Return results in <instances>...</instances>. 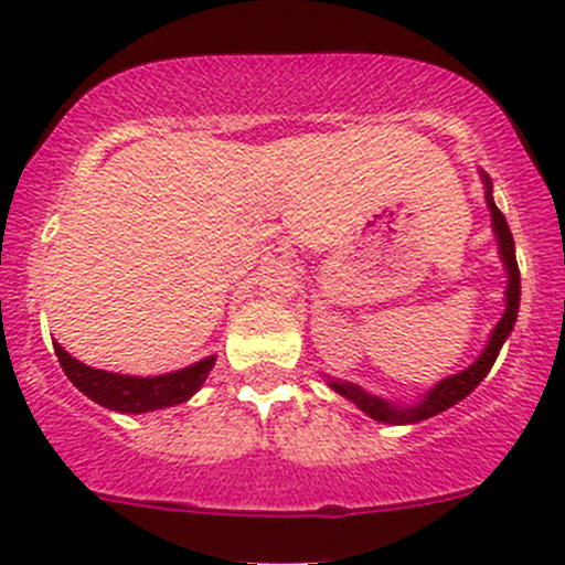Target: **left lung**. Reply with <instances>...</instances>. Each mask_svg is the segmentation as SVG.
Returning <instances> with one entry per match:
<instances>
[{
    "label": "left lung",
    "instance_id": "obj_1",
    "mask_svg": "<svg viewBox=\"0 0 565 565\" xmlns=\"http://www.w3.org/2000/svg\"><path fill=\"white\" fill-rule=\"evenodd\" d=\"M486 181V203H489L491 209V220H494V233H497V242H500V255H502V264H505V271H508V290H505V316L500 318V323L494 327V332H491V340L489 345H486L483 354L475 360V365L467 367V371L456 373V376L445 379V382H439L437 387L431 390V393L426 395V398L420 401L417 406H393L387 404V401L376 398V395H367L362 393L360 387H354V384L349 382H329V387L338 390L343 398L354 401L356 406H360L365 415H371L373 420L379 423H390V426H401V423H420L426 420V417H434L439 415V412H445L448 406L459 404L461 398H467V395L472 393L475 387H478L480 382L486 379V373L491 371V365H494L497 354H500L502 343H505V338L511 334L513 329V321H516V312H519V266H516V253H513V236L511 231H508V222L505 216H502V211L497 209L494 200H491V183L489 178L483 175Z\"/></svg>",
    "mask_w": 565,
    "mask_h": 565
}]
</instances>
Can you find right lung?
Instances as JSON below:
<instances>
[{
    "mask_svg": "<svg viewBox=\"0 0 565 565\" xmlns=\"http://www.w3.org/2000/svg\"><path fill=\"white\" fill-rule=\"evenodd\" d=\"M54 354H57L65 376H68L87 398L106 406V409L128 412V415L183 404V401H189L198 393L200 384L205 382L209 371L214 367V356H209V360L198 362V365L192 367H183V371L167 373V376L142 379L95 371L90 365H82V362L74 360L60 343H54Z\"/></svg>",
    "mask_w": 565,
    "mask_h": 565,
    "instance_id": "add662e5",
    "label": "right lung"
}]
</instances>
